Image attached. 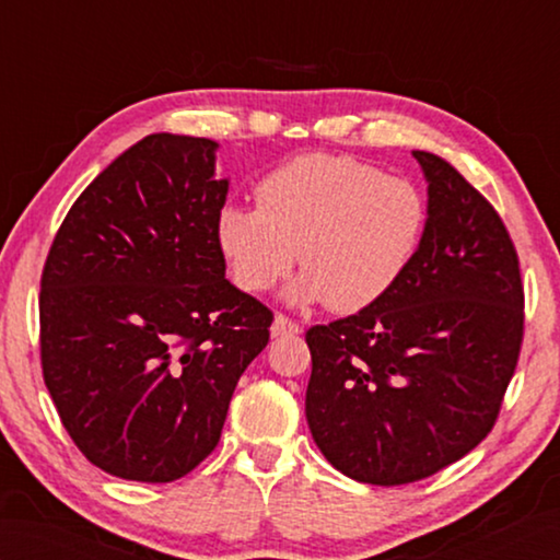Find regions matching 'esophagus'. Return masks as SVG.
<instances>
[{"mask_svg":"<svg viewBox=\"0 0 560 560\" xmlns=\"http://www.w3.org/2000/svg\"><path fill=\"white\" fill-rule=\"evenodd\" d=\"M301 331V327L293 323L291 317H287V315H277L273 317V323H271V337H291V335H299Z\"/></svg>","mask_w":560,"mask_h":560,"instance_id":"34e87169","label":"esophagus"}]
</instances>
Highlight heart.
Segmentation results:
<instances>
[{
  "mask_svg": "<svg viewBox=\"0 0 560 560\" xmlns=\"http://www.w3.org/2000/svg\"><path fill=\"white\" fill-rule=\"evenodd\" d=\"M255 192V207L217 213L219 249L247 293L271 289L299 247L305 271L291 301L363 311L404 279L428 231L423 189L353 156L303 153L271 168Z\"/></svg>",
  "mask_w": 560,
  "mask_h": 560,
  "instance_id": "b5f03b06",
  "label": "heart"
}]
</instances>
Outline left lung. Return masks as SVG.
<instances>
[{
    "instance_id": "8db88e82",
    "label": "left lung",
    "mask_w": 560,
    "mask_h": 560,
    "mask_svg": "<svg viewBox=\"0 0 560 560\" xmlns=\"http://www.w3.org/2000/svg\"><path fill=\"white\" fill-rule=\"evenodd\" d=\"M428 183L419 257L385 299L305 331V416L347 477L411 483L491 433L525 331L520 259L477 187L435 153L413 151Z\"/></svg>"
}]
</instances>
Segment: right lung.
I'll return each instance as SVG.
<instances>
[{
  "instance_id": "obj_1",
  "label": "right lung",
  "mask_w": 560,
  "mask_h": 560,
  "mask_svg": "<svg viewBox=\"0 0 560 560\" xmlns=\"http://www.w3.org/2000/svg\"><path fill=\"white\" fill-rule=\"evenodd\" d=\"M217 141L149 135L71 205L40 279L45 387L74 445L127 481L168 483L219 445L271 311L225 279Z\"/></svg>"
}]
</instances>
